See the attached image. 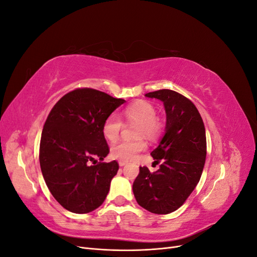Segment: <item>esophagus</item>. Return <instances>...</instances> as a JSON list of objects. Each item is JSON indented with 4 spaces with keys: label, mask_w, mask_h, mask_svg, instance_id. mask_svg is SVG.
I'll list each match as a JSON object with an SVG mask.
<instances>
[{
    "label": "esophagus",
    "mask_w": 257,
    "mask_h": 257,
    "mask_svg": "<svg viewBox=\"0 0 257 257\" xmlns=\"http://www.w3.org/2000/svg\"><path fill=\"white\" fill-rule=\"evenodd\" d=\"M127 164V162L126 161H119V165L122 167V166H124V165H126Z\"/></svg>",
    "instance_id": "obj_1"
}]
</instances>
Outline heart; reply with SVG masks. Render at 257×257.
<instances>
[{"label":"heart","mask_w":257,"mask_h":257,"mask_svg":"<svg viewBox=\"0 0 257 257\" xmlns=\"http://www.w3.org/2000/svg\"><path fill=\"white\" fill-rule=\"evenodd\" d=\"M121 118L126 123L138 124L136 130V137H146L150 141H154L161 136L163 132L162 121L157 116L155 107L146 100H137V102L128 105L123 109ZM123 124L121 119L116 114H109L102 124V134L109 142L116 141L119 137ZM146 142L144 139H138L135 142L120 141L115 143L110 148V154L114 159L121 161H131L137 157L139 152L146 149Z\"/></svg>","instance_id":"heart-1"}]
</instances>
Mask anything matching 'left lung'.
<instances>
[{"label":"left lung","instance_id":"obj_1","mask_svg":"<svg viewBox=\"0 0 257 257\" xmlns=\"http://www.w3.org/2000/svg\"><path fill=\"white\" fill-rule=\"evenodd\" d=\"M146 96L164 103L166 132L151 152L160 168L151 173L139 167L133 192L139 206L167 214L180 208L199 182L207 154L206 131L196 106L180 93L163 89Z\"/></svg>","mask_w":257,"mask_h":257}]
</instances>
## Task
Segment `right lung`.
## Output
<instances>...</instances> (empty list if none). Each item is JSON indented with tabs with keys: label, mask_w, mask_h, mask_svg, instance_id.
I'll return each mask as SVG.
<instances>
[{
	"label": "right lung",
	"mask_w": 257,
	"mask_h": 257,
	"mask_svg": "<svg viewBox=\"0 0 257 257\" xmlns=\"http://www.w3.org/2000/svg\"><path fill=\"white\" fill-rule=\"evenodd\" d=\"M124 102L102 91L78 88L62 96L49 112L40 164L52 196L68 211L88 213L104 203L119 164L102 162L109 153L102 124Z\"/></svg>",
	"instance_id": "add662e5"
}]
</instances>
